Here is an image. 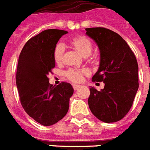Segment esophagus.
Returning <instances> with one entry per match:
<instances>
[{"label":"esophagus","mask_w":150,"mask_h":150,"mask_svg":"<svg viewBox=\"0 0 150 150\" xmlns=\"http://www.w3.org/2000/svg\"><path fill=\"white\" fill-rule=\"evenodd\" d=\"M73 90H77V89H78V88L80 87V86H79V85H75V84H73Z\"/></svg>","instance_id":"obj_1"}]
</instances>
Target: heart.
Listing matches in <instances>:
<instances>
[{
  "label": "heart",
  "instance_id": "heart-1",
  "mask_svg": "<svg viewBox=\"0 0 150 150\" xmlns=\"http://www.w3.org/2000/svg\"><path fill=\"white\" fill-rule=\"evenodd\" d=\"M71 45L77 50L78 52L82 56H88L92 52V43L90 40L85 36H77L70 40ZM64 47L61 44H57L54 50V60L56 63H60L63 59ZM87 71L86 69H70L67 70L64 73L65 77L73 82H80L82 81L83 76L86 74Z\"/></svg>",
  "mask_w": 150,
  "mask_h": 150
}]
</instances>
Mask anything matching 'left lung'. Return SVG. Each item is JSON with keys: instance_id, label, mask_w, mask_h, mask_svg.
Wrapping results in <instances>:
<instances>
[{"instance_id": "8db88e82", "label": "left lung", "mask_w": 150, "mask_h": 150, "mask_svg": "<svg viewBox=\"0 0 150 150\" xmlns=\"http://www.w3.org/2000/svg\"><path fill=\"white\" fill-rule=\"evenodd\" d=\"M86 30L100 51L99 68L92 81L105 84L100 91L90 87L89 107L99 120L117 122L128 114L137 92V60L128 43L117 33L104 27Z\"/></svg>"}]
</instances>
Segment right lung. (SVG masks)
Wrapping results in <instances>:
<instances>
[{
  "mask_svg": "<svg viewBox=\"0 0 150 150\" xmlns=\"http://www.w3.org/2000/svg\"><path fill=\"white\" fill-rule=\"evenodd\" d=\"M68 31L45 30L30 39L18 58L16 84L24 111L43 126L62 120L73 94L71 84L62 81L58 86L49 83L48 73L56 66L54 50L60 37Z\"/></svg>",
  "mask_w": 150,
  "mask_h": 150,
  "instance_id": "obj_1",
  "label": "right lung"
}]
</instances>
